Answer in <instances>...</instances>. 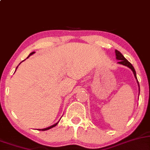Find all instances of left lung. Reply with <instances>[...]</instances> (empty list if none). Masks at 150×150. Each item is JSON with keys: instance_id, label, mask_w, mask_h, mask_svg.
Listing matches in <instances>:
<instances>
[{"instance_id": "left-lung-1", "label": "left lung", "mask_w": 150, "mask_h": 150, "mask_svg": "<svg viewBox=\"0 0 150 150\" xmlns=\"http://www.w3.org/2000/svg\"><path fill=\"white\" fill-rule=\"evenodd\" d=\"M115 54H116V59L117 60H119L120 61L118 62V64H122V65H124V66H127V67L129 68L130 69L133 71V75H134L135 76V78H136V82L138 83V91H139V94H140V85H139V83H138V79H137V77H136V70H135L134 68H133V66H132V64H131V63L129 62V61H128V60L127 59H126L125 57H124L123 54H122V53H121L120 52H119L118 50H115Z\"/></svg>"}]
</instances>
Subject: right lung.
Returning a JSON list of instances; mask_svg holds the SVG:
<instances>
[{"label": "right lung", "instance_id": "right-lung-1", "mask_svg": "<svg viewBox=\"0 0 150 150\" xmlns=\"http://www.w3.org/2000/svg\"><path fill=\"white\" fill-rule=\"evenodd\" d=\"M34 53H35V52H31V53H30V54L29 55H28V57H27L26 58V59H28V57H30V56H31L32 54H33ZM23 61H24V60H23ZM21 62H22V61H21ZM21 63H20V64H21ZM18 68V66H17V68H16V70H17V68ZM16 70H15V71H16ZM59 122H57V123H56V124H53V125H52V126H50V127H47V128H45V129H38V130H40V131H46V130H49V129H52V128H53V127H56V126H57V124H58V123H59Z\"/></svg>", "mask_w": 150, "mask_h": 150}]
</instances>
